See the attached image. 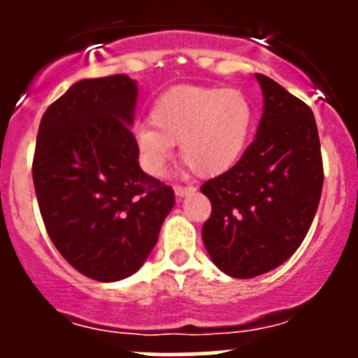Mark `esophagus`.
<instances>
[{
	"mask_svg": "<svg viewBox=\"0 0 358 358\" xmlns=\"http://www.w3.org/2000/svg\"><path fill=\"white\" fill-rule=\"evenodd\" d=\"M175 194H176V197H180V199H182V197L189 196V194H194V189H192V187L176 185L175 187Z\"/></svg>",
	"mask_w": 358,
	"mask_h": 358,
	"instance_id": "obj_1",
	"label": "esophagus"
}]
</instances>
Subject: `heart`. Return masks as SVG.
<instances>
[{"label": "heart", "instance_id": "heart-1", "mask_svg": "<svg viewBox=\"0 0 358 358\" xmlns=\"http://www.w3.org/2000/svg\"><path fill=\"white\" fill-rule=\"evenodd\" d=\"M150 125L136 129V149L152 175H162L173 145L199 176L229 171L248 145L255 109L239 88L175 86L150 109Z\"/></svg>", "mask_w": 358, "mask_h": 358}]
</instances>
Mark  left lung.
<instances>
[{
    "instance_id": "8db88e82",
    "label": "left lung",
    "mask_w": 358,
    "mask_h": 358,
    "mask_svg": "<svg viewBox=\"0 0 358 358\" xmlns=\"http://www.w3.org/2000/svg\"><path fill=\"white\" fill-rule=\"evenodd\" d=\"M256 79L263 92L256 138L236 166L201 187L211 201L202 243L213 263L236 279L262 275L294 255L324 183L312 109L273 79Z\"/></svg>"
}]
</instances>
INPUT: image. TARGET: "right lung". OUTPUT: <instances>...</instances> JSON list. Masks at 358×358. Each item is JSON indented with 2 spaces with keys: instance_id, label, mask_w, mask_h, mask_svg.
<instances>
[{
  "instance_id": "obj_1",
  "label": "right lung",
  "mask_w": 358,
  "mask_h": 358,
  "mask_svg": "<svg viewBox=\"0 0 358 358\" xmlns=\"http://www.w3.org/2000/svg\"><path fill=\"white\" fill-rule=\"evenodd\" d=\"M138 88L126 74L81 79L43 114L32 180L50 239L100 282L133 275L157 243L175 192L138 164Z\"/></svg>"
}]
</instances>
